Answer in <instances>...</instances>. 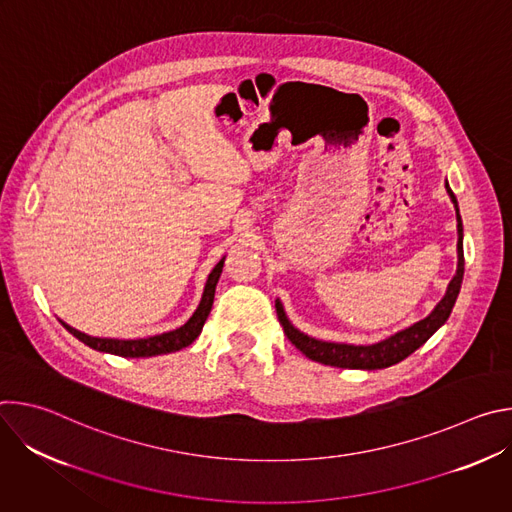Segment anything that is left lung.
Returning <instances> with one entry per match:
<instances>
[{
    "mask_svg": "<svg viewBox=\"0 0 512 512\" xmlns=\"http://www.w3.org/2000/svg\"><path fill=\"white\" fill-rule=\"evenodd\" d=\"M446 190L456 206V218H458V269L454 279L448 285L446 296L442 298V302L433 308V312L415 322L413 326L377 342V344H369V346H356V344H342V342H326V340H316L304 332H300L298 328H294L283 312V306L279 300H275V310H277V318L279 324L283 326L285 336L291 340L298 350H302L310 360L322 362V364H330V367H340V369H364V371H375V369H387L391 364L401 362L403 358H407L411 352H415L421 344H425L433 332L437 328H442L446 324V320L452 314V308L458 300L460 287H462V279H464V247H462V237H464V229H462V216H460V208H458V200L450 188V184L446 182Z\"/></svg>",
    "mask_w": 512,
    "mask_h": 512,
    "instance_id": "left-lung-1",
    "label": "left lung"
}]
</instances>
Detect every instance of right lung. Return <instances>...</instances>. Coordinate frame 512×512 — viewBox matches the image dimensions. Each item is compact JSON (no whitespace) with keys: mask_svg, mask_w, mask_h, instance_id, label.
Segmentation results:
<instances>
[{"mask_svg":"<svg viewBox=\"0 0 512 512\" xmlns=\"http://www.w3.org/2000/svg\"><path fill=\"white\" fill-rule=\"evenodd\" d=\"M223 265H225V257L214 265V269L210 271L206 285H204V294L202 300L196 308V312L190 316V320L172 330V332H164L158 336H150V338H137V340H117V338H95L89 336L85 332H79L77 328H72L68 324L62 322V326L72 334L77 336L81 342H85L87 346L99 350V352H109V354H117V356H129V358H145V356H158V354H168V352H176L180 348H186L188 344H192L198 334L202 332V326L210 314L212 302H214V289L218 283V277L223 273Z\"/></svg>","mask_w":512,"mask_h":512,"instance_id":"1","label":"right lung"}]
</instances>
